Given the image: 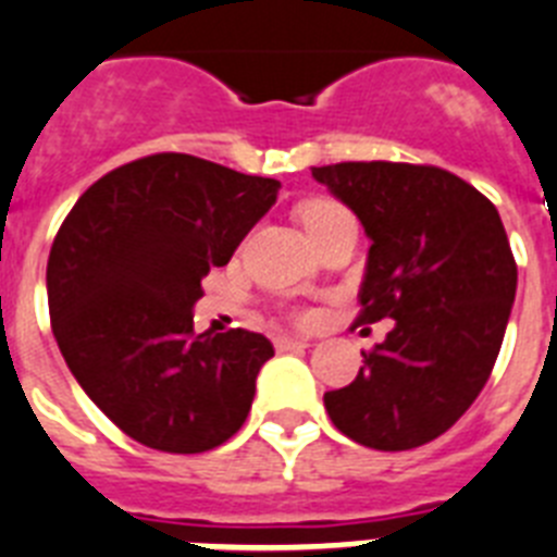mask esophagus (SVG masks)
I'll use <instances>...</instances> for the list:
<instances>
[{"instance_id": "esophagus-1", "label": "esophagus", "mask_w": 557, "mask_h": 557, "mask_svg": "<svg viewBox=\"0 0 557 557\" xmlns=\"http://www.w3.org/2000/svg\"><path fill=\"white\" fill-rule=\"evenodd\" d=\"M273 344L278 352H287L298 350V347H307V338H298V335H275Z\"/></svg>"}]
</instances>
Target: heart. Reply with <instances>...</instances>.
Here are the masks:
<instances>
[{
    "mask_svg": "<svg viewBox=\"0 0 557 557\" xmlns=\"http://www.w3.org/2000/svg\"><path fill=\"white\" fill-rule=\"evenodd\" d=\"M344 215H350V213H347L342 205H335V201H327V199L307 201V205L301 207V224H305V230L310 233V238L319 236L321 230H327L330 224L344 219Z\"/></svg>",
    "mask_w": 557,
    "mask_h": 557,
    "instance_id": "obj_1",
    "label": "heart"
}]
</instances>
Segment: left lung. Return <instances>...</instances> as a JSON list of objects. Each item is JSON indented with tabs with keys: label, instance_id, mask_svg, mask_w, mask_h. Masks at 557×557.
I'll use <instances>...</instances> for the list:
<instances>
[{
	"label": "left lung",
	"instance_id": "left-lung-1",
	"mask_svg": "<svg viewBox=\"0 0 557 557\" xmlns=\"http://www.w3.org/2000/svg\"><path fill=\"white\" fill-rule=\"evenodd\" d=\"M312 178L372 242L358 324L395 321L324 407L364 447H421L470 410L493 372L518 287L507 230L493 201L430 164L342 162Z\"/></svg>",
	"mask_w": 557,
	"mask_h": 557
}]
</instances>
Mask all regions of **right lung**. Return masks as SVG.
Segmentation results:
<instances>
[{
  "mask_svg": "<svg viewBox=\"0 0 557 557\" xmlns=\"http://www.w3.org/2000/svg\"><path fill=\"white\" fill-rule=\"evenodd\" d=\"M282 182L156 153L87 187L48 259L59 350L90 401L133 441L205 453L236 435L273 358L261 333H193L210 268H224Z\"/></svg>",
  "mask_w": 557,
  "mask_h": 557,
  "instance_id": "add662e5",
  "label": "right lung"
}]
</instances>
